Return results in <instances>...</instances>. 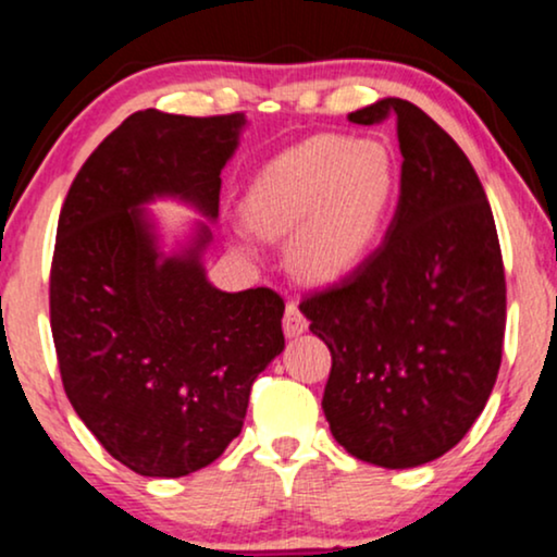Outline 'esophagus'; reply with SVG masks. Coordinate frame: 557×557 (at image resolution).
<instances>
[{
  "mask_svg": "<svg viewBox=\"0 0 557 557\" xmlns=\"http://www.w3.org/2000/svg\"><path fill=\"white\" fill-rule=\"evenodd\" d=\"M307 322L305 312L299 310L297 301H286V310H284V333L289 335V338H297V335H301L307 331Z\"/></svg>",
  "mask_w": 557,
  "mask_h": 557,
  "instance_id": "34e87169",
  "label": "esophagus"
}]
</instances>
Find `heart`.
I'll return each mask as SVG.
<instances>
[{"label":"heart","instance_id":"1","mask_svg":"<svg viewBox=\"0 0 557 557\" xmlns=\"http://www.w3.org/2000/svg\"><path fill=\"white\" fill-rule=\"evenodd\" d=\"M393 154L376 141L312 136L271 162L245 198L247 222L289 235L299 276L333 281L367 256L395 194Z\"/></svg>","mask_w":557,"mask_h":557}]
</instances>
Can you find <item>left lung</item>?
<instances>
[{
  "label": "left lung",
  "instance_id": "8db88e82",
  "mask_svg": "<svg viewBox=\"0 0 557 557\" xmlns=\"http://www.w3.org/2000/svg\"><path fill=\"white\" fill-rule=\"evenodd\" d=\"M397 123L400 201L387 235L299 310L333 356L322 410L343 449L405 470L446 455L483 413L506 331V276L483 183L421 108L376 100L348 115Z\"/></svg>",
  "mask_w": 557,
  "mask_h": 557
}]
</instances>
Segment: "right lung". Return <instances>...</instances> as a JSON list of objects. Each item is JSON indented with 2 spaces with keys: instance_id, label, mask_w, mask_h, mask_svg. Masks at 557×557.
<instances>
[{
  "instance_id": "obj_1",
  "label": "right lung",
  "mask_w": 557,
  "mask_h": 557,
  "mask_svg": "<svg viewBox=\"0 0 557 557\" xmlns=\"http://www.w3.org/2000/svg\"><path fill=\"white\" fill-rule=\"evenodd\" d=\"M243 126L245 113L128 115L61 206L48 305L64 393L102 449L147 478L222 457L252 382L284 351L276 292L214 289L198 260L209 230L164 258L139 209L177 196L214 219Z\"/></svg>"
}]
</instances>
